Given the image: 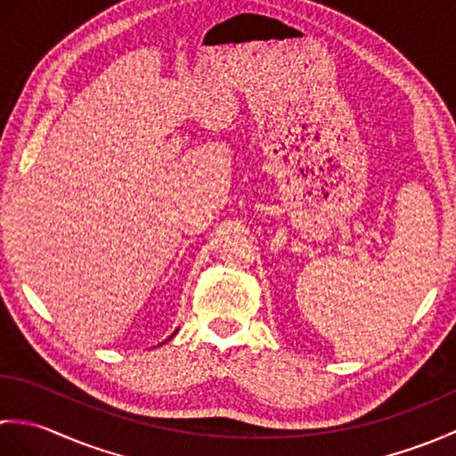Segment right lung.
I'll use <instances>...</instances> for the list:
<instances>
[{
    "label": "right lung",
    "instance_id": "add662e5",
    "mask_svg": "<svg viewBox=\"0 0 456 456\" xmlns=\"http://www.w3.org/2000/svg\"><path fill=\"white\" fill-rule=\"evenodd\" d=\"M174 335H176V331H174V333H172V335H170V337H168V338H172V337H174ZM168 338H167V341H168Z\"/></svg>",
    "mask_w": 456,
    "mask_h": 456
}]
</instances>
